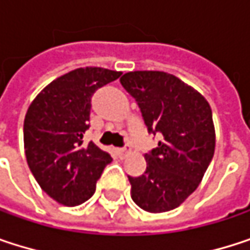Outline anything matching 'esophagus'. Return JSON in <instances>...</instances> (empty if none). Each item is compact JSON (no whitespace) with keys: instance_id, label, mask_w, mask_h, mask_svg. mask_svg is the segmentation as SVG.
Masks as SVG:
<instances>
[{"instance_id":"1","label":"esophagus","mask_w":250,"mask_h":250,"mask_svg":"<svg viewBox=\"0 0 250 250\" xmlns=\"http://www.w3.org/2000/svg\"><path fill=\"white\" fill-rule=\"evenodd\" d=\"M116 152H117V155H119V158H125V156L128 155V150H127L125 147H123V149L120 147V149H117Z\"/></svg>"}]
</instances>
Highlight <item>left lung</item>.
<instances>
[{
  "label": "left lung",
  "mask_w": 250,
  "mask_h": 250,
  "mask_svg": "<svg viewBox=\"0 0 250 250\" xmlns=\"http://www.w3.org/2000/svg\"><path fill=\"white\" fill-rule=\"evenodd\" d=\"M136 100L149 133L162 142L145 155V174L128 176L133 201L145 211L179 207L200 185L216 149L208 101L192 86L162 71H134L120 78Z\"/></svg>",
  "instance_id": "8db88e82"
}]
</instances>
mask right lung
Listing matches in <instances>:
<instances>
[{
  "mask_svg": "<svg viewBox=\"0 0 250 250\" xmlns=\"http://www.w3.org/2000/svg\"><path fill=\"white\" fill-rule=\"evenodd\" d=\"M122 72L105 68H78L46 85L31 101L24 117L27 165L40 188L56 203L75 207L95 192V184L113 159L92 142L91 98Z\"/></svg>",
  "mask_w": 250,
  "mask_h": 250,
  "instance_id": "add662e5",
  "label": "right lung"
}]
</instances>
